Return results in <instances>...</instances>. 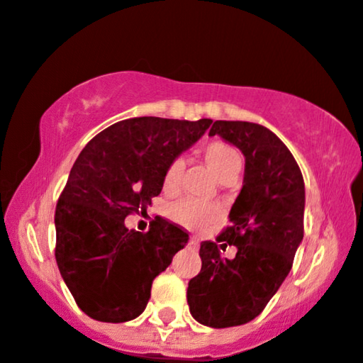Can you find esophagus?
Wrapping results in <instances>:
<instances>
[{
  "mask_svg": "<svg viewBox=\"0 0 363 363\" xmlns=\"http://www.w3.org/2000/svg\"><path fill=\"white\" fill-rule=\"evenodd\" d=\"M189 248L194 250V251H197V250H199V242H197V240H194V238H190Z\"/></svg>",
  "mask_w": 363,
  "mask_h": 363,
  "instance_id": "esophagus-1",
  "label": "esophagus"
}]
</instances>
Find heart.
Here are the masks:
<instances>
[{
	"instance_id": "b5f03b06",
	"label": "heart",
	"mask_w": 363,
	"mask_h": 363,
	"mask_svg": "<svg viewBox=\"0 0 363 363\" xmlns=\"http://www.w3.org/2000/svg\"><path fill=\"white\" fill-rule=\"evenodd\" d=\"M203 160L212 173L219 178V182L229 183L238 177L241 172L242 160L236 147L224 140H212L207 143L202 149ZM185 168V163L180 157L173 160L166 166L163 177V189L168 194H174L180 186L182 173ZM169 216L177 220L178 224L185 225L189 229H200L214 224L219 217V208L212 203H202L191 199H182L169 206Z\"/></svg>"
}]
</instances>
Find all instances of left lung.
Wrapping results in <instances>:
<instances>
[{
    "label": "left lung",
    "instance_id": "8db88e82",
    "mask_svg": "<svg viewBox=\"0 0 363 363\" xmlns=\"http://www.w3.org/2000/svg\"><path fill=\"white\" fill-rule=\"evenodd\" d=\"M219 134L245 155V182L216 242H200L202 268L189 282L186 302L200 325L231 328L262 314L291 272L304 238V178L292 152L267 127L216 121ZM236 245L233 260L220 250Z\"/></svg>",
    "mask_w": 363,
    "mask_h": 363
}]
</instances>
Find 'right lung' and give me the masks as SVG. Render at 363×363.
<instances>
[{
	"mask_svg": "<svg viewBox=\"0 0 363 363\" xmlns=\"http://www.w3.org/2000/svg\"><path fill=\"white\" fill-rule=\"evenodd\" d=\"M211 118L121 121L96 134L72 164L55 206V262L78 308L104 323L138 318L152 280L189 241L156 217L147 233L125 228L163 189L166 166L202 138Z\"/></svg>",
	"mask_w": 363,
	"mask_h": 363,
	"instance_id": "add662e5",
	"label": "right lung"
}]
</instances>
